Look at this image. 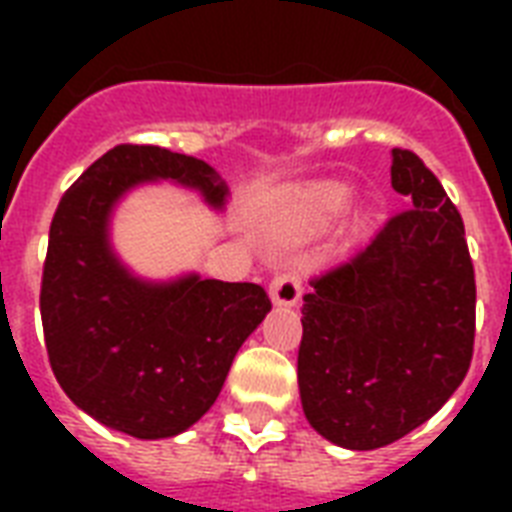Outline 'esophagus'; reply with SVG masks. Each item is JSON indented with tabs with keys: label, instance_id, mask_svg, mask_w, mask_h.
<instances>
[{
	"label": "esophagus",
	"instance_id": "1",
	"mask_svg": "<svg viewBox=\"0 0 512 512\" xmlns=\"http://www.w3.org/2000/svg\"><path fill=\"white\" fill-rule=\"evenodd\" d=\"M303 295V281H300V273L287 268V271H279L271 281V297L276 305H295Z\"/></svg>",
	"mask_w": 512,
	"mask_h": 512
}]
</instances>
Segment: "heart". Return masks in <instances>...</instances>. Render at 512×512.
Returning a JSON list of instances; mask_svg holds the SVG:
<instances>
[{
	"label": "heart",
	"instance_id": "1",
	"mask_svg": "<svg viewBox=\"0 0 512 512\" xmlns=\"http://www.w3.org/2000/svg\"><path fill=\"white\" fill-rule=\"evenodd\" d=\"M342 204H345V193L327 191L319 196V204H316V209H319V215L327 217V215H335V212H340Z\"/></svg>",
	"mask_w": 512,
	"mask_h": 512
}]
</instances>
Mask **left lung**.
<instances>
[{
  "instance_id": "1",
  "label": "left lung",
  "mask_w": 512,
  "mask_h": 512,
  "mask_svg": "<svg viewBox=\"0 0 512 512\" xmlns=\"http://www.w3.org/2000/svg\"><path fill=\"white\" fill-rule=\"evenodd\" d=\"M412 207L311 279L297 382L305 417L345 449H380L460 388L476 340V273L460 209L420 156L393 148Z\"/></svg>"
}]
</instances>
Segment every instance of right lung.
I'll use <instances>...</instances> for the list:
<instances>
[{
    "instance_id": "obj_1",
    "label": "right lung",
    "mask_w": 512,
    "mask_h": 512,
    "mask_svg": "<svg viewBox=\"0 0 512 512\" xmlns=\"http://www.w3.org/2000/svg\"><path fill=\"white\" fill-rule=\"evenodd\" d=\"M170 177L223 207L225 183L201 159L122 143L60 199L42 268V329L55 380L79 409L135 438L191 428L223 388L236 350L271 311L260 284L188 276L143 284L111 255L108 212L127 188Z\"/></svg>"
}]
</instances>
